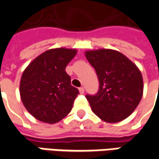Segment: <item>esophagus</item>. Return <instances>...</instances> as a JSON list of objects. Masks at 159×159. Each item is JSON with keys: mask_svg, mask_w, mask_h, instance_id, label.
<instances>
[{"mask_svg": "<svg viewBox=\"0 0 159 159\" xmlns=\"http://www.w3.org/2000/svg\"><path fill=\"white\" fill-rule=\"evenodd\" d=\"M79 92H80V93H81V94L84 93V89H83V87H82V88H80V89H79Z\"/></svg>", "mask_w": 159, "mask_h": 159, "instance_id": "1", "label": "esophagus"}]
</instances>
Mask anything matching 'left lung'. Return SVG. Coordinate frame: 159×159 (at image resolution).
<instances>
[{
  "mask_svg": "<svg viewBox=\"0 0 159 159\" xmlns=\"http://www.w3.org/2000/svg\"><path fill=\"white\" fill-rule=\"evenodd\" d=\"M85 56L95 69L100 82L95 95H86L91 109L107 123H118L129 116L143 95L140 69L117 50H87Z\"/></svg>",
  "mask_w": 159,
  "mask_h": 159,
  "instance_id": "8db88e82",
  "label": "left lung"
}]
</instances>
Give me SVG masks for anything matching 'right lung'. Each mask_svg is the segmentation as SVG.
Listing matches in <instances>:
<instances>
[{
  "instance_id": "add662e5",
  "label": "right lung",
  "mask_w": 159,
  "mask_h": 159,
  "mask_svg": "<svg viewBox=\"0 0 159 159\" xmlns=\"http://www.w3.org/2000/svg\"><path fill=\"white\" fill-rule=\"evenodd\" d=\"M76 48H56L41 53L23 71L19 93L23 105L41 122L56 123L71 111L79 93L70 84L66 67Z\"/></svg>"
}]
</instances>
